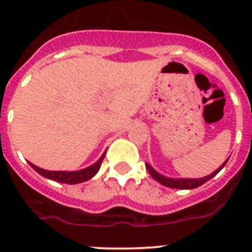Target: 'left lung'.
Masks as SVG:
<instances>
[{"mask_svg": "<svg viewBox=\"0 0 252 252\" xmlns=\"http://www.w3.org/2000/svg\"><path fill=\"white\" fill-rule=\"evenodd\" d=\"M227 160L223 162V164H222L221 166H220V168L217 169V170L213 171L212 174L207 175V177H204V178H199V179H173V178H166V177H164V175L159 174L157 170H154V169L151 168L149 164H146V169L149 170V173H150L151 177L157 180V182H159L160 184H162V186L169 187V188H175V189H194V188H198V187H201L202 184H204L206 182H208L209 179H212V178L217 174L218 171L221 170V169L226 165Z\"/></svg>", "mask_w": 252, "mask_h": 252, "instance_id": "left-lung-1", "label": "left lung"}]
</instances>
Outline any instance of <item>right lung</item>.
Here are the masks:
<instances>
[{
    "label": "right lung",
    "mask_w": 252,
    "mask_h": 252,
    "mask_svg": "<svg viewBox=\"0 0 252 252\" xmlns=\"http://www.w3.org/2000/svg\"><path fill=\"white\" fill-rule=\"evenodd\" d=\"M104 155L106 153L102 154V157L99 158L98 161H95L93 165L88 166L86 169H82V170L78 171H51V170H45V169H41L39 166L31 164V168L36 170L40 175H43L44 178H48L51 180H57L59 183H65V184H78L83 183L86 180L91 179L92 177H94L97 174V171L101 168V164L104 159Z\"/></svg>",
    "instance_id": "right-lung-1"
}]
</instances>
